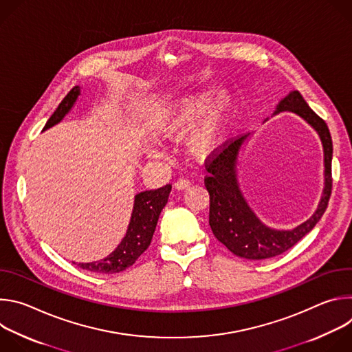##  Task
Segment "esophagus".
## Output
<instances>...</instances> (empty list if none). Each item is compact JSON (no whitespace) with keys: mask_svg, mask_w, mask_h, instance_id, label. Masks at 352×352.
<instances>
[{"mask_svg":"<svg viewBox=\"0 0 352 352\" xmlns=\"http://www.w3.org/2000/svg\"><path fill=\"white\" fill-rule=\"evenodd\" d=\"M190 184H192V182H190L189 179H186V178H179V179H177V181H175L174 186H175V189L184 190V189L189 188V186H190Z\"/></svg>","mask_w":352,"mask_h":352,"instance_id":"1","label":"esophagus"}]
</instances>
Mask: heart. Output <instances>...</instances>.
I'll use <instances>...</instances> for the list:
<instances>
[{"label":"heart","instance_id":"obj_1","mask_svg":"<svg viewBox=\"0 0 352 352\" xmlns=\"http://www.w3.org/2000/svg\"><path fill=\"white\" fill-rule=\"evenodd\" d=\"M196 93L178 98L155 121L153 131L159 139H181L188 132L186 147L190 156L206 160L216 155L232 120L234 100L227 90Z\"/></svg>","mask_w":352,"mask_h":352}]
</instances>
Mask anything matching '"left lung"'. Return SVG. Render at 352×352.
<instances>
[{
  "instance_id": "8db88e82",
  "label": "left lung",
  "mask_w": 352,
  "mask_h": 352,
  "mask_svg": "<svg viewBox=\"0 0 352 352\" xmlns=\"http://www.w3.org/2000/svg\"><path fill=\"white\" fill-rule=\"evenodd\" d=\"M292 111L302 117L320 136L324 153V189L314 216L288 231H278L265 226L243 199L236 181V159L248 135L223 143L206 166L205 186L210 195L209 224L214 236L239 258L261 261L274 258L292 248L320 220L327 209L331 195V157L333 142L326 122L308 106L298 90L285 96L274 114Z\"/></svg>"
}]
</instances>
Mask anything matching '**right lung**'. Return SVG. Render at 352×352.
Instances as JSON below:
<instances>
[{
  "label": "right lung",
  "instance_id": "right-lung-1",
  "mask_svg": "<svg viewBox=\"0 0 352 352\" xmlns=\"http://www.w3.org/2000/svg\"><path fill=\"white\" fill-rule=\"evenodd\" d=\"M80 94V87L74 86L69 93L64 97L54 114L48 118L43 131L58 124L72 109L78 96ZM171 192V185H166L159 189H150L140 192L135 196L133 210L131 221L126 230L125 236L121 243L116 248L107 258L91 262V263H79L78 266L93 273L100 274H113L125 270L132 266L138 258L148 248L152 242L159 216L163 208L168 202V195ZM75 263V262H74Z\"/></svg>",
  "mask_w": 352,
  "mask_h": 352
}]
</instances>
